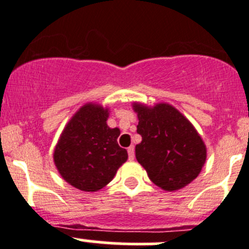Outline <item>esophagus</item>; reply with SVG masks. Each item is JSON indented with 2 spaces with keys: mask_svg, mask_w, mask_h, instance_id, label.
<instances>
[{
  "mask_svg": "<svg viewBox=\"0 0 249 249\" xmlns=\"http://www.w3.org/2000/svg\"><path fill=\"white\" fill-rule=\"evenodd\" d=\"M127 154H129L130 160H134V158H135V147L134 145H130V147L127 148Z\"/></svg>",
  "mask_w": 249,
  "mask_h": 249,
  "instance_id": "obj_1",
  "label": "esophagus"
}]
</instances>
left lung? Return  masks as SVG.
<instances>
[{
  "instance_id": "1",
  "label": "left lung",
  "mask_w": 249,
  "mask_h": 249,
  "mask_svg": "<svg viewBox=\"0 0 249 249\" xmlns=\"http://www.w3.org/2000/svg\"><path fill=\"white\" fill-rule=\"evenodd\" d=\"M142 142L135 148L137 161L149 179L166 192L192 183L206 161V145L192 123L169 104L153 107L134 104Z\"/></svg>"
}]
</instances>
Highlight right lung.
<instances>
[{"mask_svg": "<svg viewBox=\"0 0 249 249\" xmlns=\"http://www.w3.org/2000/svg\"><path fill=\"white\" fill-rule=\"evenodd\" d=\"M108 108L87 104L65 126L54 150V162L61 177L83 192H97L107 185L127 160L119 147L118 127L107 125Z\"/></svg>", "mask_w": 249, "mask_h": 249, "instance_id": "1", "label": "right lung"}]
</instances>
